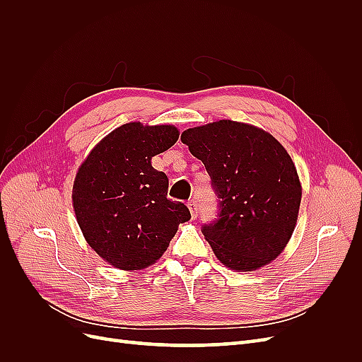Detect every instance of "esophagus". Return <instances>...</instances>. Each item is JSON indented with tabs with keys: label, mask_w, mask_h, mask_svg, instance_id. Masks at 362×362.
<instances>
[{
	"label": "esophagus",
	"mask_w": 362,
	"mask_h": 362,
	"mask_svg": "<svg viewBox=\"0 0 362 362\" xmlns=\"http://www.w3.org/2000/svg\"><path fill=\"white\" fill-rule=\"evenodd\" d=\"M187 205H189V210H190V213H192V217H196V216H198V213H199V208H198V204H196V201H194V199H192Z\"/></svg>",
	"instance_id": "esophagus-1"
}]
</instances>
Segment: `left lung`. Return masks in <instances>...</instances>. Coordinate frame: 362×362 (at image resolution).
I'll return each instance as SVG.
<instances>
[{"label":"left lung","instance_id":"left-lung-1","mask_svg":"<svg viewBox=\"0 0 362 362\" xmlns=\"http://www.w3.org/2000/svg\"><path fill=\"white\" fill-rule=\"evenodd\" d=\"M182 144L211 178L218 213L202 234L226 267L252 272L275 259L294 231L302 189L291 157L266 131L234 120L189 128Z\"/></svg>","mask_w":362,"mask_h":362}]
</instances>
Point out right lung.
<instances>
[{
    "label": "right lung",
    "mask_w": 362,
    "mask_h": 362,
    "mask_svg": "<svg viewBox=\"0 0 362 362\" xmlns=\"http://www.w3.org/2000/svg\"><path fill=\"white\" fill-rule=\"evenodd\" d=\"M178 136L172 125L125 124L92 149L76 173V221L90 247L117 269L154 264L192 217L182 202L168 198V175L151 164Z\"/></svg>",
    "instance_id": "add662e5"
}]
</instances>
